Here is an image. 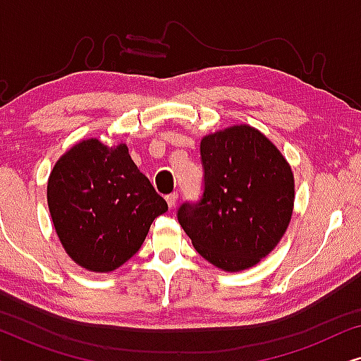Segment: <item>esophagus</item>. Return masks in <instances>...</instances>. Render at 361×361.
Instances as JSON below:
<instances>
[{"label":"esophagus","mask_w":361,"mask_h":361,"mask_svg":"<svg viewBox=\"0 0 361 361\" xmlns=\"http://www.w3.org/2000/svg\"><path fill=\"white\" fill-rule=\"evenodd\" d=\"M177 192H172V194H169L166 197V200H167V205H169V209H174L176 207V204H177Z\"/></svg>","instance_id":"obj_1"}]
</instances>
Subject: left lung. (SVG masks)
Returning a JSON list of instances; mask_svg holds the SVG:
<instances>
[{"label":"left lung","instance_id":"8db88e82","mask_svg":"<svg viewBox=\"0 0 361 361\" xmlns=\"http://www.w3.org/2000/svg\"><path fill=\"white\" fill-rule=\"evenodd\" d=\"M204 195L177 219L202 258L236 273L258 264L288 230L294 174L273 141L250 125H235L200 141Z\"/></svg>","mask_w":361,"mask_h":361}]
</instances>
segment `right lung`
<instances>
[{
    "label": "right lung",
    "instance_id": "1",
    "mask_svg": "<svg viewBox=\"0 0 361 361\" xmlns=\"http://www.w3.org/2000/svg\"><path fill=\"white\" fill-rule=\"evenodd\" d=\"M47 205L66 253L93 273H110L137 253L167 204L133 162L128 146L78 141L47 180Z\"/></svg>",
    "mask_w": 361,
    "mask_h": 361
}]
</instances>
